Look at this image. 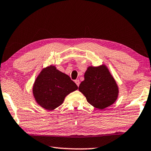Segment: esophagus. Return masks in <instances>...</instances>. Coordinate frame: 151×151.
<instances>
[{
  "instance_id": "esophagus-1",
  "label": "esophagus",
  "mask_w": 151,
  "mask_h": 151,
  "mask_svg": "<svg viewBox=\"0 0 151 151\" xmlns=\"http://www.w3.org/2000/svg\"><path fill=\"white\" fill-rule=\"evenodd\" d=\"M75 83H76V85L79 87V86H80V81H79L78 80H75Z\"/></svg>"
}]
</instances>
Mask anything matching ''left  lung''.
Returning a JSON list of instances; mask_svg holds the SVG:
<instances>
[{"label": "left lung", "mask_w": 151, "mask_h": 151, "mask_svg": "<svg viewBox=\"0 0 151 151\" xmlns=\"http://www.w3.org/2000/svg\"><path fill=\"white\" fill-rule=\"evenodd\" d=\"M84 78L85 80L80 83L79 90L85 96L89 104L103 109L115 101L118 87L105 66L89 67Z\"/></svg>", "instance_id": "1"}]
</instances>
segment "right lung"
<instances>
[{"mask_svg": "<svg viewBox=\"0 0 151 151\" xmlns=\"http://www.w3.org/2000/svg\"><path fill=\"white\" fill-rule=\"evenodd\" d=\"M78 88L68 75L51 65L42 70L36 78L33 94L40 106L52 110L62 104L67 95Z\"/></svg>", "mask_w": 151, "mask_h": 151, "instance_id": "add662e5", "label": "right lung"}]
</instances>
